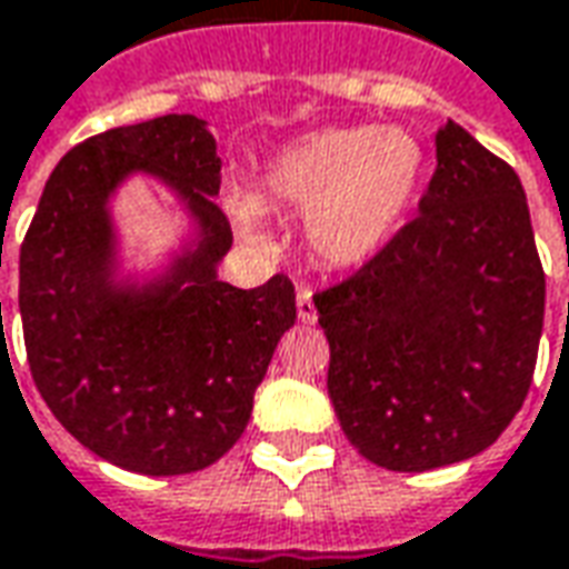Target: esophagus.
<instances>
[{
	"mask_svg": "<svg viewBox=\"0 0 569 569\" xmlns=\"http://www.w3.org/2000/svg\"><path fill=\"white\" fill-rule=\"evenodd\" d=\"M297 319H300L303 326H312V322L319 319V312H316V303H312L310 288H300V291H297Z\"/></svg>",
	"mask_w": 569,
	"mask_h": 569,
	"instance_id": "esophagus-1",
	"label": "esophagus"
}]
</instances>
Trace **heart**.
<instances>
[{"mask_svg": "<svg viewBox=\"0 0 569 569\" xmlns=\"http://www.w3.org/2000/svg\"><path fill=\"white\" fill-rule=\"evenodd\" d=\"M426 156L400 128H329L300 137L269 159L262 203L307 212L303 234L329 266H360L388 247L417 197ZM240 231L269 243L262 206L247 193L228 200Z\"/></svg>", "mask_w": 569, "mask_h": 569, "instance_id": "heart-1", "label": "heart"}]
</instances>
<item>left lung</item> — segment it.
I'll return each instance as SVG.
<instances>
[{"label": "left lung", "instance_id": "8db88e82", "mask_svg": "<svg viewBox=\"0 0 569 569\" xmlns=\"http://www.w3.org/2000/svg\"><path fill=\"white\" fill-rule=\"evenodd\" d=\"M419 216L329 291V398L376 467L426 472L482 453L517 417L545 319V272L517 171L470 131L436 133Z\"/></svg>", "mask_w": 569, "mask_h": 569}]
</instances>
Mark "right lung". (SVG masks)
<instances>
[{"label": "right lung", "mask_w": 569, "mask_h": 569, "mask_svg": "<svg viewBox=\"0 0 569 569\" xmlns=\"http://www.w3.org/2000/svg\"><path fill=\"white\" fill-rule=\"evenodd\" d=\"M133 173L166 183L191 238L150 279L120 269L111 200ZM203 118L162 116L97 133L49 174L21 243L27 363L83 448L143 476H181L234 448L253 391L297 319L284 276L240 291L219 278L231 224Z\"/></svg>", "instance_id": "1"}]
</instances>
